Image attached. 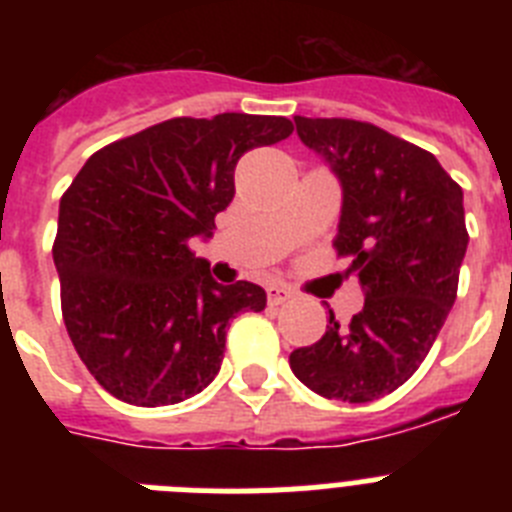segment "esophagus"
Returning a JSON list of instances; mask_svg holds the SVG:
<instances>
[{
	"mask_svg": "<svg viewBox=\"0 0 512 512\" xmlns=\"http://www.w3.org/2000/svg\"><path fill=\"white\" fill-rule=\"evenodd\" d=\"M266 300H269L271 307H279L287 300H292V292L287 287H282V284H269L266 287Z\"/></svg>",
	"mask_w": 512,
	"mask_h": 512,
	"instance_id": "34e87169",
	"label": "esophagus"
}]
</instances>
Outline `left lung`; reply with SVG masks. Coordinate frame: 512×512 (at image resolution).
Segmentation results:
<instances>
[{
  "label": "left lung",
  "instance_id": "obj_1",
  "mask_svg": "<svg viewBox=\"0 0 512 512\" xmlns=\"http://www.w3.org/2000/svg\"><path fill=\"white\" fill-rule=\"evenodd\" d=\"M297 135L341 184L336 248L366 300L348 328L330 312L318 343L289 354L312 392L372 402L408 382L456 300L467 253L464 192L436 156L341 117H295Z\"/></svg>",
  "mask_w": 512,
  "mask_h": 512
}]
</instances>
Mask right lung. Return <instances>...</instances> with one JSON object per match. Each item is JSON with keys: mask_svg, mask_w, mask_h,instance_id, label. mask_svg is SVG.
<instances>
[{"mask_svg": "<svg viewBox=\"0 0 512 512\" xmlns=\"http://www.w3.org/2000/svg\"><path fill=\"white\" fill-rule=\"evenodd\" d=\"M292 130L271 115L174 117L81 166L58 207L53 264L71 343L112 397L189 400L220 372L230 318L264 310L259 284H217L189 243L212 238L238 158Z\"/></svg>", "mask_w": 512, "mask_h": 512, "instance_id": "right-lung-1", "label": "right lung"}]
</instances>
